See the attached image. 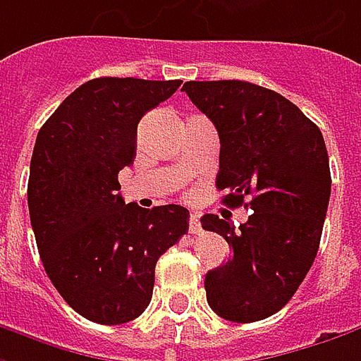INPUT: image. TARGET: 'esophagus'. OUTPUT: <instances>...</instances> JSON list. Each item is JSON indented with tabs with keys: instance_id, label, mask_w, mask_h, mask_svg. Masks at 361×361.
Returning <instances> with one entry per match:
<instances>
[{
	"instance_id": "34e87169",
	"label": "esophagus",
	"mask_w": 361,
	"mask_h": 361,
	"mask_svg": "<svg viewBox=\"0 0 361 361\" xmlns=\"http://www.w3.org/2000/svg\"><path fill=\"white\" fill-rule=\"evenodd\" d=\"M200 230H202V224H200V214H192L190 216V234H200Z\"/></svg>"
}]
</instances>
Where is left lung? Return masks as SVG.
Masks as SVG:
<instances>
[{
    "mask_svg": "<svg viewBox=\"0 0 361 361\" xmlns=\"http://www.w3.org/2000/svg\"><path fill=\"white\" fill-rule=\"evenodd\" d=\"M181 90L218 131L224 204L250 197L252 210L238 228L216 214L202 218L232 248L206 274L208 305L228 322L267 319L289 303L319 248L331 194L323 135L297 104L252 82L190 80Z\"/></svg>",
    "mask_w": 361,
    "mask_h": 361,
    "instance_id": "8db88e82",
    "label": "left lung"
}]
</instances>
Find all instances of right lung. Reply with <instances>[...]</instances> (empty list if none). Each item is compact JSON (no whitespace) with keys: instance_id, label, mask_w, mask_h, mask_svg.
Returning <instances> with one entry per match:
<instances>
[{"instance_id":"1","label":"right lung","mask_w":361,"mask_h":361,"mask_svg":"<svg viewBox=\"0 0 361 361\" xmlns=\"http://www.w3.org/2000/svg\"><path fill=\"white\" fill-rule=\"evenodd\" d=\"M181 80L94 78L48 118L34 145L27 208L56 290L90 322H133L151 301L155 264L188 234L190 212L125 204L118 171L133 164L137 125Z\"/></svg>"}]
</instances>
